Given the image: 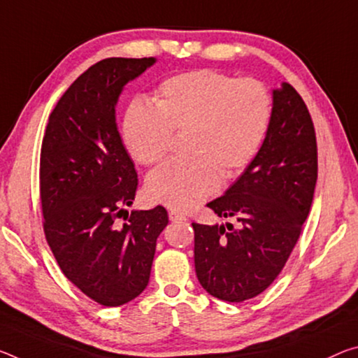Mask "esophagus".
I'll return each mask as SVG.
<instances>
[{"label": "esophagus", "instance_id": "obj_1", "mask_svg": "<svg viewBox=\"0 0 358 358\" xmlns=\"http://www.w3.org/2000/svg\"><path fill=\"white\" fill-rule=\"evenodd\" d=\"M169 218H170V221H173V223H177V221H186V217L185 215H181V213H178V212H169Z\"/></svg>", "mask_w": 358, "mask_h": 358}]
</instances>
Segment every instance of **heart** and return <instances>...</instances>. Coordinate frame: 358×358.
<instances>
[{
	"label": "heart",
	"mask_w": 358,
	"mask_h": 358,
	"mask_svg": "<svg viewBox=\"0 0 358 358\" xmlns=\"http://www.w3.org/2000/svg\"><path fill=\"white\" fill-rule=\"evenodd\" d=\"M271 95L257 79L194 70L159 84L152 106L134 100L122 117V138L135 161L152 166L167 155L172 132L185 130L186 157L170 159L146 180V196L189 212L218 189L221 175H239L263 145Z\"/></svg>",
	"instance_id": "b5f03b06"
}]
</instances>
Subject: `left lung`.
I'll list each match as a JSON object with an SVG mask.
<instances>
[{"label":"left lung","mask_w":358,"mask_h":358,"mask_svg":"<svg viewBox=\"0 0 358 358\" xmlns=\"http://www.w3.org/2000/svg\"><path fill=\"white\" fill-rule=\"evenodd\" d=\"M317 181V141L308 106L288 83L272 90L263 145L236 183L207 203L224 224L194 228L196 275L229 303L264 292L280 274L308 218Z\"/></svg>","instance_id":"left-lung-1"}]
</instances>
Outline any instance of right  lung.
Masks as SVG:
<instances>
[{
	"mask_svg": "<svg viewBox=\"0 0 358 358\" xmlns=\"http://www.w3.org/2000/svg\"><path fill=\"white\" fill-rule=\"evenodd\" d=\"M156 64L100 60L84 71L50 113L39 161L44 234L62 272L90 299L122 306L145 290L167 210H132L137 172L116 124L127 83Z\"/></svg>",
	"mask_w": 358,
	"mask_h": 358,
	"instance_id": "obj_1",
	"label": "right lung"
}]
</instances>
